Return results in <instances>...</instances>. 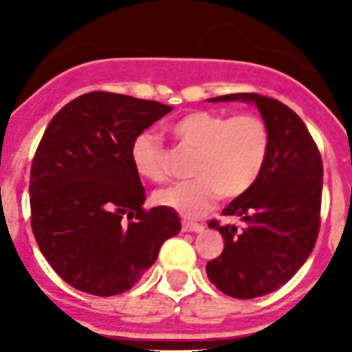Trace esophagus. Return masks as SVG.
I'll list each match as a JSON object with an SVG mask.
<instances>
[{
  "mask_svg": "<svg viewBox=\"0 0 352 352\" xmlns=\"http://www.w3.org/2000/svg\"><path fill=\"white\" fill-rule=\"evenodd\" d=\"M204 227L201 223L194 222H183V232H201Z\"/></svg>",
  "mask_w": 352,
  "mask_h": 352,
  "instance_id": "34e87169",
  "label": "esophagus"
}]
</instances>
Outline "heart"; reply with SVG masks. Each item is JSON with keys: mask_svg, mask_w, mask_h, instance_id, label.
<instances>
[{"mask_svg": "<svg viewBox=\"0 0 352 352\" xmlns=\"http://www.w3.org/2000/svg\"><path fill=\"white\" fill-rule=\"evenodd\" d=\"M169 132L183 148L197 151L192 166L195 179L157 194L162 206L195 219L222 194H245L259 178L270 153L268 126L254 114L229 118L213 111H194L170 123ZM132 164L148 182L169 179L167 155L153 133H141L132 144Z\"/></svg>", "mask_w": 352, "mask_h": 352, "instance_id": "1", "label": "heart"}]
</instances>
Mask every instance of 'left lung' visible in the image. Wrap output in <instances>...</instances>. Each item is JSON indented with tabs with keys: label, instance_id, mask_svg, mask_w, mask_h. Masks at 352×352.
Returning a JSON list of instances; mask_svg holds the SVG:
<instances>
[{
	"label": "left lung",
	"instance_id": "8db88e82",
	"mask_svg": "<svg viewBox=\"0 0 352 352\" xmlns=\"http://www.w3.org/2000/svg\"><path fill=\"white\" fill-rule=\"evenodd\" d=\"M254 104L270 132V153L259 178L227 204L222 214L243 227L220 226L223 250L206 264L211 284L223 294L250 300L276 291L309 259L319 234L322 160L309 130L292 109L257 93L208 98Z\"/></svg>",
	"mask_w": 352,
	"mask_h": 352
}]
</instances>
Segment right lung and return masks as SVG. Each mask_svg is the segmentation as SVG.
I'll return each mask as SVG.
<instances>
[{
  "label": "right lung",
  "mask_w": 352,
  "mask_h": 352,
  "mask_svg": "<svg viewBox=\"0 0 352 352\" xmlns=\"http://www.w3.org/2000/svg\"><path fill=\"white\" fill-rule=\"evenodd\" d=\"M170 111L93 91L68 102L43 132L31 164V227L43 257L77 291H129L182 231L170 208L142 210L146 192L130 155L142 130Z\"/></svg>",
  "instance_id": "add662e5"
}]
</instances>
